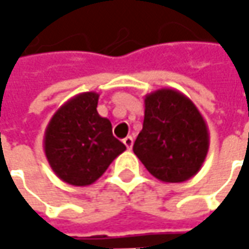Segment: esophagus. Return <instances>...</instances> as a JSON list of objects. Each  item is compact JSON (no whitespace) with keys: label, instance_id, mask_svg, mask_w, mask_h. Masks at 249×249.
Here are the masks:
<instances>
[{"label":"esophagus","instance_id":"34e87169","mask_svg":"<svg viewBox=\"0 0 249 249\" xmlns=\"http://www.w3.org/2000/svg\"><path fill=\"white\" fill-rule=\"evenodd\" d=\"M123 144L127 147V149H131V147H133V139L130 136H127L126 139H123Z\"/></svg>","mask_w":249,"mask_h":249}]
</instances>
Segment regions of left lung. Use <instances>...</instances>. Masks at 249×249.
Here are the masks:
<instances>
[{
  "instance_id": "left-lung-1",
  "label": "left lung",
  "mask_w": 249,
  "mask_h": 249,
  "mask_svg": "<svg viewBox=\"0 0 249 249\" xmlns=\"http://www.w3.org/2000/svg\"><path fill=\"white\" fill-rule=\"evenodd\" d=\"M144 123L133 151L149 173L163 183L196 176L209 149L208 126L194 102L175 89L144 98Z\"/></svg>"
}]
</instances>
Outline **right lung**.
I'll return each instance as SVG.
<instances>
[{"label":"right lung","instance_id":"add662e5","mask_svg":"<svg viewBox=\"0 0 249 249\" xmlns=\"http://www.w3.org/2000/svg\"><path fill=\"white\" fill-rule=\"evenodd\" d=\"M100 94L89 91L68 100L53 113L44 133V152L53 173L72 186H90L126 145L112 134L109 119L100 116Z\"/></svg>","mask_w":249,"mask_h":249}]
</instances>
